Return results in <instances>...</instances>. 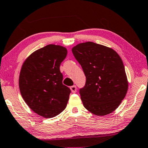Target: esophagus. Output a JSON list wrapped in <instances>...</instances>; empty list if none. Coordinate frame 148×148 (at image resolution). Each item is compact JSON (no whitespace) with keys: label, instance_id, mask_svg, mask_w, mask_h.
Instances as JSON below:
<instances>
[{"label":"esophagus","instance_id":"esophagus-1","mask_svg":"<svg viewBox=\"0 0 148 148\" xmlns=\"http://www.w3.org/2000/svg\"><path fill=\"white\" fill-rule=\"evenodd\" d=\"M70 89H71V90L72 93H76V91H77V87L75 86V85H73V86H71V87H70Z\"/></svg>","mask_w":148,"mask_h":148}]
</instances>
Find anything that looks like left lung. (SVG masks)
I'll return each mask as SVG.
<instances>
[{
    "mask_svg": "<svg viewBox=\"0 0 148 148\" xmlns=\"http://www.w3.org/2000/svg\"><path fill=\"white\" fill-rule=\"evenodd\" d=\"M72 52L86 77L85 85L79 90L83 106L99 116L112 113L128 89L121 57L113 49L90 41L77 45Z\"/></svg>",
    "mask_w": 148,
    "mask_h": 148,
    "instance_id": "obj_1",
    "label": "left lung"
}]
</instances>
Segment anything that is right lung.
Masks as SVG:
<instances>
[{
    "label": "right lung",
    "instance_id": "add662e5",
    "mask_svg": "<svg viewBox=\"0 0 148 148\" xmlns=\"http://www.w3.org/2000/svg\"><path fill=\"white\" fill-rule=\"evenodd\" d=\"M67 49L48 45L35 51L23 63L19 89L27 106L38 115L51 118L65 110L71 90L63 84L60 65Z\"/></svg>",
    "mask_w": 148,
    "mask_h": 148
}]
</instances>
